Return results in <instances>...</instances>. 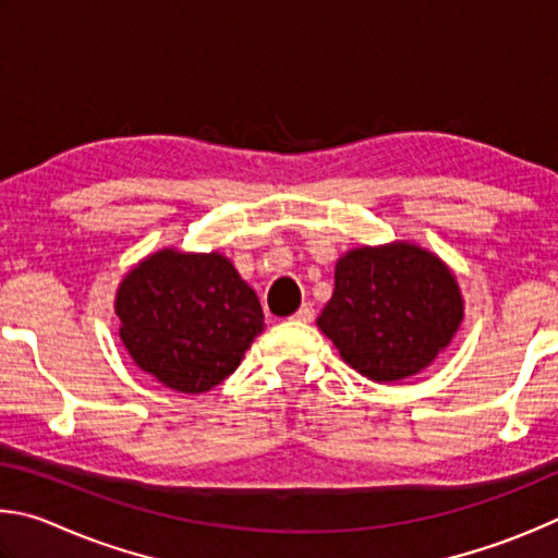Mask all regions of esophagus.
Wrapping results in <instances>:
<instances>
[{"label": "esophagus", "instance_id": "1", "mask_svg": "<svg viewBox=\"0 0 558 558\" xmlns=\"http://www.w3.org/2000/svg\"><path fill=\"white\" fill-rule=\"evenodd\" d=\"M316 318V308L314 304H304L301 306L296 314H294V320H299V324H311V320Z\"/></svg>", "mask_w": 558, "mask_h": 558}]
</instances>
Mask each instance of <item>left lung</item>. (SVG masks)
Wrapping results in <instances>:
<instances>
[{
    "label": "left lung",
    "mask_w": 558,
    "mask_h": 558,
    "mask_svg": "<svg viewBox=\"0 0 558 558\" xmlns=\"http://www.w3.org/2000/svg\"><path fill=\"white\" fill-rule=\"evenodd\" d=\"M461 320L453 271L416 244L392 242L338 259L333 296L316 324L360 375L399 383L432 365Z\"/></svg>",
    "instance_id": "1"
}]
</instances>
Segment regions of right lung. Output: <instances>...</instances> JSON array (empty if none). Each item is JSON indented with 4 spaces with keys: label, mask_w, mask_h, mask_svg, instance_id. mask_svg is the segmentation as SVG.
Returning a JSON list of instances; mask_svg holds the SVG:
<instances>
[{
    "label": "right lung",
    "mask_w": 558,
    "mask_h": 558,
    "mask_svg": "<svg viewBox=\"0 0 558 558\" xmlns=\"http://www.w3.org/2000/svg\"><path fill=\"white\" fill-rule=\"evenodd\" d=\"M114 314L136 367L183 395L230 377L264 330L257 294L218 252L149 254L122 279Z\"/></svg>",
    "instance_id": "1"
}]
</instances>
